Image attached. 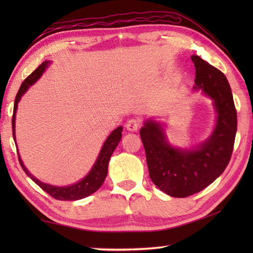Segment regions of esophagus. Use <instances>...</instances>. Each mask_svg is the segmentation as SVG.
<instances>
[{"label":"esophagus","instance_id":"esophagus-1","mask_svg":"<svg viewBox=\"0 0 253 253\" xmlns=\"http://www.w3.org/2000/svg\"><path fill=\"white\" fill-rule=\"evenodd\" d=\"M139 126H140V121H139V119H136V118L129 119V121H128L127 124H126L127 130H129V131H137V130H138Z\"/></svg>","mask_w":253,"mask_h":253}]
</instances>
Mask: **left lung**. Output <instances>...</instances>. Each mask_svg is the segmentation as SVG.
<instances>
[{"label": "left lung", "mask_w": 253, "mask_h": 253, "mask_svg": "<svg viewBox=\"0 0 253 253\" xmlns=\"http://www.w3.org/2000/svg\"><path fill=\"white\" fill-rule=\"evenodd\" d=\"M192 61L195 66L194 89H202L212 98L217 113L212 136L195 151H183L169 146L163 128L155 122L147 121L139 131L149 177L174 198L199 193L224 172L237 134V109L226 77L199 55H192Z\"/></svg>", "instance_id": "1"}]
</instances>
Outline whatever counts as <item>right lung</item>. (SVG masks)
Instances as JSON below:
<instances>
[{"label":"right lung","instance_id":"right-lung-1","mask_svg":"<svg viewBox=\"0 0 253 253\" xmlns=\"http://www.w3.org/2000/svg\"><path fill=\"white\" fill-rule=\"evenodd\" d=\"M48 62H43L34 70L31 75H30L27 79H25L21 87L19 89L18 93H16L15 100H14V108H13V117H12V131H13V138L15 139V134H14V126H15V113H16V108H18V102L21 99V96L28 90L29 87L31 84H33L36 81L40 78V76L42 75V72L44 71V69L48 66ZM122 131H123V127H118L115 129L111 134L109 135L108 138L106 139V142L102 146L101 151L99 153V156H98L97 161L93 165L92 169L89 172V174L85 176L84 178L81 179L78 183L74 184L71 186H66V187H59V186H53L50 185V184H45L40 182L39 179H37L36 177L31 175V173H29V170L25 169V166L23 165L22 161L19 156V162L22 169L25 172V174L32 179V181L38 184L42 190L46 192L50 196H52L55 200H60V201H76V200H80L84 199L85 196H89L99 188L102 183H104L105 178L107 176V173H108V162L111 157V154L114 153L115 148L117 147L118 143L121 142L122 139Z\"/></svg>","mask_w":253,"mask_h":253}]
</instances>
